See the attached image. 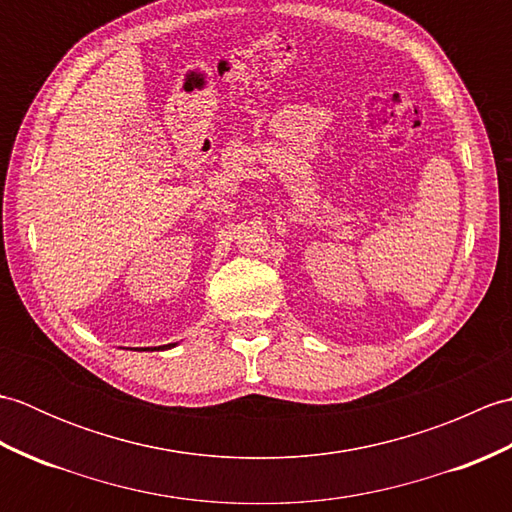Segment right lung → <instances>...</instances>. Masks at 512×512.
<instances>
[{
    "instance_id": "1",
    "label": "right lung",
    "mask_w": 512,
    "mask_h": 512,
    "mask_svg": "<svg viewBox=\"0 0 512 512\" xmlns=\"http://www.w3.org/2000/svg\"><path fill=\"white\" fill-rule=\"evenodd\" d=\"M169 347H173V345H160L158 350H169Z\"/></svg>"
}]
</instances>
